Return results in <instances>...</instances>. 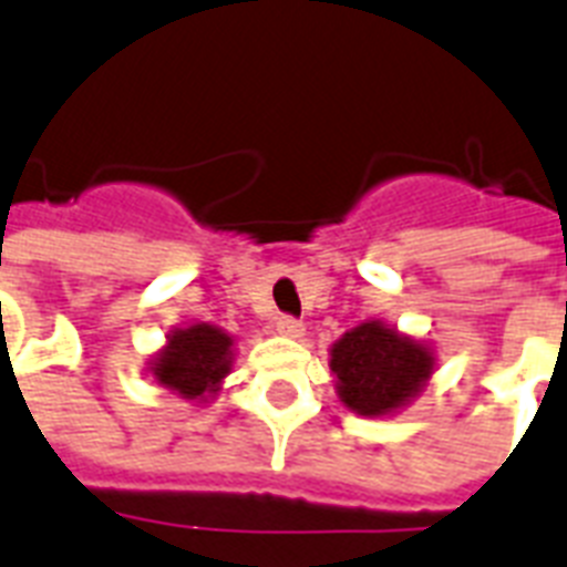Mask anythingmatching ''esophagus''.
Masks as SVG:
<instances>
[{
  "instance_id": "34e87169",
  "label": "esophagus",
  "mask_w": 567,
  "mask_h": 567,
  "mask_svg": "<svg viewBox=\"0 0 567 567\" xmlns=\"http://www.w3.org/2000/svg\"><path fill=\"white\" fill-rule=\"evenodd\" d=\"M276 329H279V336L285 338H302L306 336V323L291 315H282V318H276Z\"/></svg>"
}]
</instances>
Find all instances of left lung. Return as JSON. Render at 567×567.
Wrapping results in <instances>:
<instances>
[{
  "label": "left lung",
  "mask_w": 567,
  "mask_h": 567,
  "mask_svg": "<svg viewBox=\"0 0 567 567\" xmlns=\"http://www.w3.org/2000/svg\"><path fill=\"white\" fill-rule=\"evenodd\" d=\"M338 394L353 412L385 414L421 391L432 373V355L412 338L379 323H362L332 347Z\"/></svg>",
  "instance_id": "1"
}]
</instances>
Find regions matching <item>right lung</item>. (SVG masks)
Returning a JSON list of instances; mask_svg holds the SVG:
<instances>
[{
	"label": "right lung",
	"instance_id": "1",
	"mask_svg": "<svg viewBox=\"0 0 567 567\" xmlns=\"http://www.w3.org/2000/svg\"><path fill=\"white\" fill-rule=\"evenodd\" d=\"M229 347L231 338L226 332L196 323L171 336V344L158 355L153 373L162 385L196 400L229 373Z\"/></svg>",
	"mask_w": 567,
	"mask_h": 567
}]
</instances>
